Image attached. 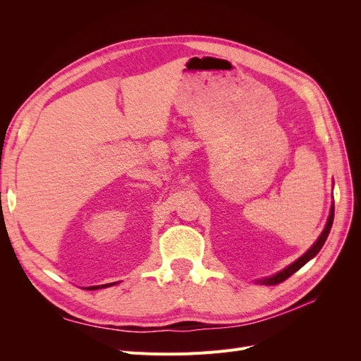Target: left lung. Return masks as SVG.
Listing matches in <instances>:
<instances>
[{
	"mask_svg": "<svg viewBox=\"0 0 361 361\" xmlns=\"http://www.w3.org/2000/svg\"><path fill=\"white\" fill-rule=\"evenodd\" d=\"M333 220H334V202H333V204H331V209H330V215H329V220H326V224H325V228L322 231V233L319 235V238L316 239V243L305 251V253L300 257V259H297L293 262L292 265H289V267H286L285 269L283 271H280V272H277V274H274L272 277H268V279H264V280H260L259 283H262V285H279V283H281V281H285L286 279H289L293 272H297L301 267H304L305 264H307V262L310 260V259H313L316 255L319 253V250L322 248V245H324V243L326 241V238H329V233H330V231H331V226H333Z\"/></svg>",
	"mask_w": 361,
	"mask_h": 361,
	"instance_id": "left-lung-1",
	"label": "left lung"
}]
</instances>
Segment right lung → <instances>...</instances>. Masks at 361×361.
<instances>
[{
	"label": "right lung",
	"instance_id": "1",
	"mask_svg": "<svg viewBox=\"0 0 361 361\" xmlns=\"http://www.w3.org/2000/svg\"><path fill=\"white\" fill-rule=\"evenodd\" d=\"M110 285H114V283H110ZM110 285H102V286H92V288H87V289H99V288H108Z\"/></svg>",
	"mask_w": 361,
	"mask_h": 361
}]
</instances>
